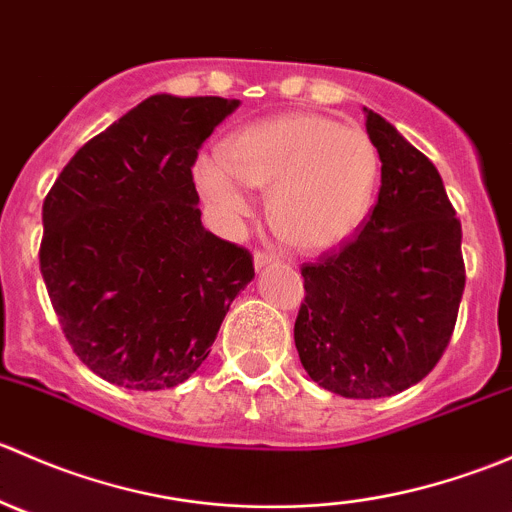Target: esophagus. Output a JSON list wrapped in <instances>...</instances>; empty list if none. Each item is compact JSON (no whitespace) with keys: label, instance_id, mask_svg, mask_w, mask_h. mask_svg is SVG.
Segmentation results:
<instances>
[{"label":"esophagus","instance_id":"34e87169","mask_svg":"<svg viewBox=\"0 0 512 512\" xmlns=\"http://www.w3.org/2000/svg\"><path fill=\"white\" fill-rule=\"evenodd\" d=\"M275 257L272 255H267V252H255V267L257 270H265V267H270V265H275Z\"/></svg>","mask_w":512,"mask_h":512}]
</instances>
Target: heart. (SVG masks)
<instances>
[{
	"mask_svg": "<svg viewBox=\"0 0 512 512\" xmlns=\"http://www.w3.org/2000/svg\"><path fill=\"white\" fill-rule=\"evenodd\" d=\"M195 183L225 225L250 213V188H270L277 235L302 252H327L359 230L376 180L379 151L361 128L319 113H285L237 128L220 156H200Z\"/></svg>",
	"mask_w": 512,
	"mask_h": 512,
	"instance_id": "heart-1",
	"label": "heart"
}]
</instances>
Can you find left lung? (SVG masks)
I'll use <instances>...</instances> for the list:
<instances>
[{"mask_svg": "<svg viewBox=\"0 0 512 512\" xmlns=\"http://www.w3.org/2000/svg\"><path fill=\"white\" fill-rule=\"evenodd\" d=\"M366 113L381 188L344 250L304 265L294 344L304 371L344 399H384L441 359L466 287L461 223L436 165L386 118Z\"/></svg>", "mask_w": 512, "mask_h": 512, "instance_id": "left-lung-1", "label": "left lung"}]
</instances>
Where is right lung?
Returning <instances> with one entry per match:
<instances>
[{
	"label": "right lung",
	"mask_w": 512,
	"mask_h": 512,
	"mask_svg": "<svg viewBox=\"0 0 512 512\" xmlns=\"http://www.w3.org/2000/svg\"><path fill=\"white\" fill-rule=\"evenodd\" d=\"M240 101L156 94L66 163L41 210V275L76 356L108 384L158 391L208 359L250 252L208 232L198 148Z\"/></svg>",
	"instance_id": "1"
}]
</instances>
